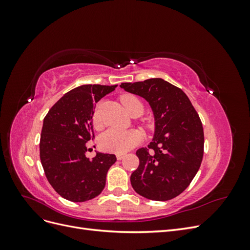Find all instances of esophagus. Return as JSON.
Returning <instances> with one entry per match:
<instances>
[{"label": "esophagus", "instance_id": "34e87169", "mask_svg": "<svg viewBox=\"0 0 250 250\" xmlns=\"http://www.w3.org/2000/svg\"><path fill=\"white\" fill-rule=\"evenodd\" d=\"M117 160L118 161H121V160H123V157H124V154L123 153H117Z\"/></svg>", "mask_w": 250, "mask_h": 250}]
</instances>
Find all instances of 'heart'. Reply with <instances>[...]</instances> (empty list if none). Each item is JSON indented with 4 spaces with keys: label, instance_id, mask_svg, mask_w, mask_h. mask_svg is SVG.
<instances>
[{
    "label": "heart",
    "instance_id": "b5f03b06",
    "mask_svg": "<svg viewBox=\"0 0 250 250\" xmlns=\"http://www.w3.org/2000/svg\"><path fill=\"white\" fill-rule=\"evenodd\" d=\"M125 109L131 113L134 110H140L143 112L144 106L142 101L137 96L126 94L121 97ZM93 122L96 127L100 125L99 118L97 112L93 116ZM142 141V133L138 129H119V128H110V129L103 132L99 138V146L102 150L108 152L124 153L126 151L132 149L140 144Z\"/></svg>",
    "mask_w": 250,
    "mask_h": 250
}]
</instances>
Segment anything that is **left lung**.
Listing matches in <instances>:
<instances>
[{"label": "left lung", "mask_w": 250, "mask_h": 250, "mask_svg": "<svg viewBox=\"0 0 250 250\" xmlns=\"http://www.w3.org/2000/svg\"><path fill=\"white\" fill-rule=\"evenodd\" d=\"M143 97L152 108L155 131L148 147L140 148V165L130 176L143 197L166 201L183 193L198 172L203 157V127L188 96L162 78L120 85Z\"/></svg>", "instance_id": "8db88e82"}]
</instances>
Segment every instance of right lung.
Masks as SVG:
<instances>
[{"instance_id": "right-lung-1", "label": "right lung", "mask_w": 250, "mask_h": 250, "mask_svg": "<svg viewBox=\"0 0 250 250\" xmlns=\"http://www.w3.org/2000/svg\"><path fill=\"white\" fill-rule=\"evenodd\" d=\"M117 85L85 84L70 90L53 105L43 119L40 155L46 177L66 200L83 202L97 197L105 187L115 154L85 156L86 143L94 139L96 103Z\"/></svg>"}]
</instances>
